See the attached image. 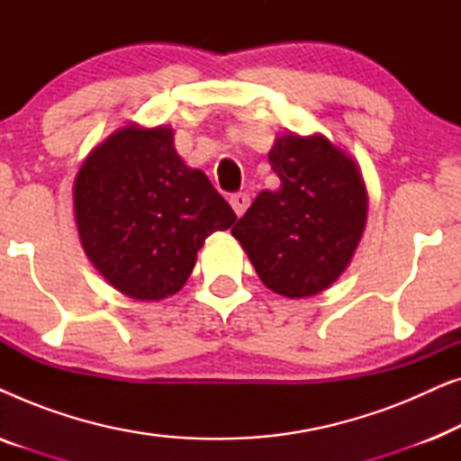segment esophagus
<instances>
[{
	"instance_id": "34e87169",
	"label": "esophagus",
	"mask_w": 461,
	"mask_h": 461,
	"mask_svg": "<svg viewBox=\"0 0 461 461\" xmlns=\"http://www.w3.org/2000/svg\"><path fill=\"white\" fill-rule=\"evenodd\" d=\"M230 205H232V210H235L237 216L241 218L243 213H245V210H248V207H249V194H248V193H237V194H232V197H230Z\"/></svg>"
}]
</instances>
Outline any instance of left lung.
<instances>
[{
	"mask_svg": "<svg viewBox=\"0 0 461 461\" xmlns=\"http://www.w3.org/2000/svg\"><path fill=\"white\" fill-rule=\"evenodd\" d=\"M279 191H262L232 229L264 285L300 300L348 268L367 224L361 167L323 134H279L268 153Z\"/></svg>",
	"mask_w": 461,
	"mask_h": 461,
	"instance_id": "8db88e82",
	"label": "left lung"
}]
</instances>
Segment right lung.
Segmentation results:
<instances>
[{
	"label": "right lung",
	"instance_id": "1",
	"mask_svg": "<svg viewBox=\"0 0 461 461\" xmlns=\"http://www.w3.org/2000/svg\"><path fill=\"white\" fill-rule=\"evenodd\" d=\"M73 212L92 267L138 302L178 294L205 239L237 220L210 178L176 153L169 125L138 123L90 150L75 176Z\"/></svg>",
	"mask_w": 461,
	"mask_h": 461
}]
</instances>
